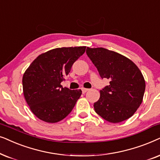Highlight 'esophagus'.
I'll return each mask as SVG.
<instances>
[{
    "mask_svg": "<svg viewBox=\"0 0 160 160\" xmlns=\"http://www.w3.org/2000/svg\"><path fill=\"white\" fill-rule=\"evenodd\" d=\"M81 89H82V93H86L87 91H88V88H82Z\"/></svg>",
    "mask_w": 160,
    "mask_h": 160,
    "instance_id": "1",
    "label": "esophagus"
}]
</instances>
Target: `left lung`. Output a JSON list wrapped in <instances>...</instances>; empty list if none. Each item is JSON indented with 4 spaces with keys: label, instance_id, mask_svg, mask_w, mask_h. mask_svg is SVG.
Instances as JSON below:
<instances>
[{
    "label": "left lung",
    "instance_id": "8db88e82",
    "mask_svg": "<svg viewBox=\"0 0 160 160\" xmlns=\"http://www.w3.org/2000/svg\"><path fill=\"white\" fill-rule=\"evenodd\" d=\"M86 53L101 78L110 80L99 91L93 105L96 112L114 123L130 118L141 105L146 88L139 68L124 55L105 48H87Z\"/></svg>",
    "mask_w": 160,
    "mask_h": 160
}]
</instances>
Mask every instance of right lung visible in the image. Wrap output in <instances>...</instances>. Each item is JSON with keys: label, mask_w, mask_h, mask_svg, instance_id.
<instances>
[{"label": "right lung", "mask_w": 160, "mask_h": 160, "mask_svg": "<svg viewBox=\"0 0 160 160\" xmlns=\"http://www.w3.org/2000/svg\"><path fill=\"white\" fill-rule=\"evenodd\" d=\"M86 47L55 48L42 53L25 70L22 90L31 112L47 123H56L73 109L82 91L63 88L61 83Z\"/></svg>", "instance_id": "1"}]
</instances>
